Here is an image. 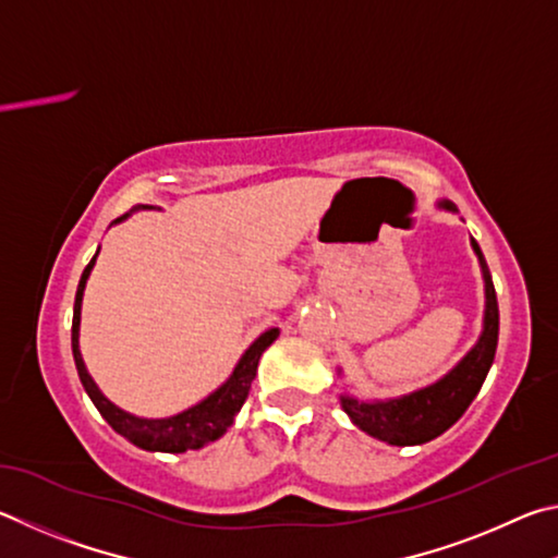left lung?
Instances as JSON below:
<instances>
[{
    "label": "left lung",
    "instance_id": "1",
    "mask_svg": "<svg viewBox=\"0 0 558 558\" xmlns=\"http://www.w3.org/2000/svg\"><path fill=\"white\" fill-rule=\"evenodd\" d=\"M444 208L456 210L453 203L444 201ZM473 250L481 259L485 277V330L477 345L458 363L451 373L436 385L418 389L414 395L402 399H389V402H357L353 397H343V409L353 418L355 426L363 428L369 436L387 441L392 446H418L441 436L451 428L458 418L465 414L473 399L481 392L497 350V330H500V311H497V294L485 267V257L477 242L473 240Z\"/></svg>",
    "mask_w": 558,
    "mask_h": 558
}]
</instances>
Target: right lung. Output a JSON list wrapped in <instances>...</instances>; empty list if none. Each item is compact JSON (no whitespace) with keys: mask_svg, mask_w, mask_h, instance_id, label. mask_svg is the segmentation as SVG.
Returning <instances> with one entry per match:
<instances>
[{"mask_svg":"<svg viewBox=\"0 0 558 558\" xmlns=\"http://www.w3.org/2000/svg\"><path fill=\"white\" fill-rule=\"evenodd\" d=\"M95 257L85 267L81 284H77V291H75L71 343H73V357H75L77 375H81V383L85 387L87 397H90L93 404L97 407V412L105 416V422L110 424L117 434L130 438L132 444H136L140 448H146V451L183 453V451H189V448H201L205 444L215 441V438H220L232 426L234 416H238V412L244 404V399H247L252 379H254V375H257L259 357L264 350H267L274 340H277L279 330L271 328V330H267V333H262L257 340H254L247 353L242 355L238 367H234V373L228 383H225L218 392H213L208 399H203L201 404L185 409L183 414H175L169 418L132 416V414L122 412V409H117L110 399H105L100 395V389L95 387V383L90 379V375H87V369L83 365L81 350H77V328H81L83 289H85L87 277H90Z\"/></svg>","mask_w":558,"mask_h":558,"instance_id":"add662e5","label":"right lung"}]
</instances>
